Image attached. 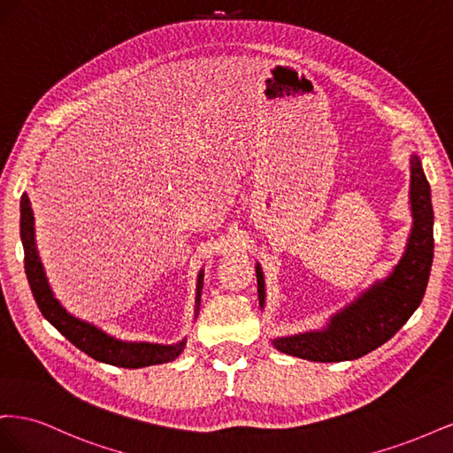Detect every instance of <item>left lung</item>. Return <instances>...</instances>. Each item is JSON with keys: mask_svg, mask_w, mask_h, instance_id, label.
I'll return each mask as SVG.
<instances>
[{"mask_svg": "<svg viewBox=\"0 0 453 453\" xmlns=\"http://www.w3.org/2000/svg\"><path fill=\"white\" fill-rule=\"evenodd\" d=\"M410 205L412 230L404 255L389 276L370 285L351 304L336 311L321 331L273 338L276 349L315 363H338L359 359L395 336L421 304L433 265L431 187L418 155L410 157ZM255 270L258 304L265 308L263 268L257 265Z\"/></svg>", "mask_w": 453, "mask_h": 453, "instance_id": "1", "label": "left lung"}]
</instances>
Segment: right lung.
<instances>
[{"mask_svg":"<svg viewBox=\"0 0 453 453\" xmlns=\"http://www.w3.org/2000/svg\"><path fill=\"white\" fill-rule=\"evenodd\" d=\"M20 240L24 248V270L28 278L30 289L37 303V308L43 313V318L62 333L75 348L85 351L88 357L122 368H142L149 365H162L177 359L185 349L187 338L177 344H153V342H125L109 336L102 328L94 326L83 319L75 318L70 311L58 303L54 296L50 285L47 281L43 265L37 255L35 248V234H34V211L30 205L28 195L20 198ZM203 285V270L198 273L196 283V308L195 319L200 308V293Z\"/></svg>","mask_w":453,"mask_h":453,"instance_id":"1","label":"right lung"}]
</instances>
